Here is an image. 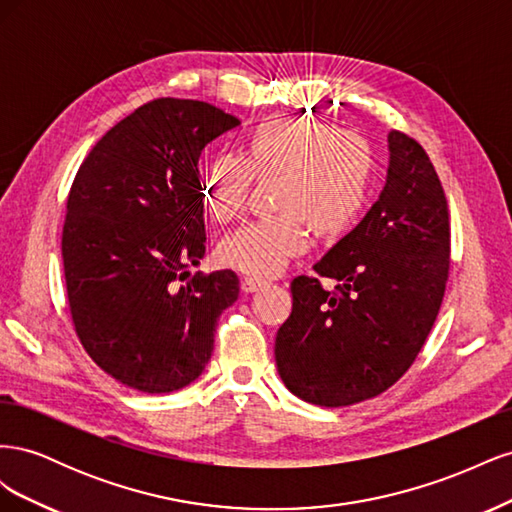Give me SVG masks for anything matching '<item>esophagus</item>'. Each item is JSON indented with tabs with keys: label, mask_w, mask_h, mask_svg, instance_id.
Listing matches in <instances>:
<instances>
[{
	"label": "esophagus",
	"mask_w": 512,
	"mask_h": 512,
	"mask_svg": "<svg viewBox=\"0 0 512 512\" xmlns=\"http://www.w3.org/2000/svg\"><path fill=\"white\" fill-rule=\"evenodd\" d=\"M267 286H269V282L256 280V277H243V280H241V290L243 292H258V290L267 288Z\"/></svg>",
	"instance_id": "1"
}]
</instances>
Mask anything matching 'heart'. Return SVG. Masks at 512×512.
Here are the masks:
<instances>
[{
    "mask_svg": "<svg viewBox=\"0 0 512 512\" xmlns=\"http://www.w3.org/2000/svg\"><path fill=\"white\" fill-rule=\"evenodd\" d=\"M374 151L361 134L335 132L303 117H269L245 134L239 156L213 158L200 175V200L222 224L243 215L254 179H275V211L232 232L218 256L254 277L282 273L305 252L307 226L318 237L344 232L365 207Z\"/></svg>",
    "mask_w": 512,
    "mask_h": 512,
    "instance_id": "heart-1",
    "label": "heart"
}]
</instances>
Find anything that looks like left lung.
Instances as JSON below:
<instances>
[{"label": "left lung", "mask_w": 512, "mask_h": 512, "mask_svg": "<svg viewBox=\"0 0 512 512\" xmlns=\"http://www.w3.org/2000/svg\"><path fill=\"white\" fill-rule=\"evenodd\" d=\"M386 185L361 224L314 271L294 277L292 314L275 337L286 389L324 408L384 393L406 374L436 322L451 269V222L427 151L389 132Z\"/></svg>", "instance_id": "obj_1"}]
</instances>
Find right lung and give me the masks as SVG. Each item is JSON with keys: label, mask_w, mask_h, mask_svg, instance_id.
I'll list each match as a JSON object with an SVG mask.
<instances>
[{"label": "right lung", "mask_w": 512, "mask_h": 512, "mask_svg": "<svg viewBox=\"0 0 512 512\" xmlns=\"http://www.w3.org/2000/svg\"><path fill=\"white\" fill-rule=\"evenodd\" d=\"M239 123L207 102L151 100L72 181L61 258L74 331L134 391L173 393L203 374L215 324L239 297L235 271L188 273L205 256L200 151Z\"/></svg>", "instance_id": "obj_1"}]
</instances>
